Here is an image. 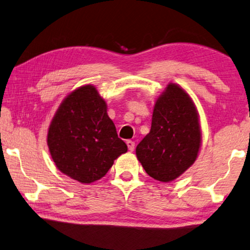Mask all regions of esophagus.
<instances>
[{"instance_id": "esophagus-1", "label": "esophagus", "mask_w": 250, "mask_h": 250, "mask_svg": "<svg viewBox=\"0 0 250 250\" xmlns=\"http://www.w3.org/2000/svg\"><path fill=\"white\" fill-rule=\"evenodd\" d=\"M126 146H128V149L130 151H133L134 150V142L132 140H126Z\"/></svg>"}]
</instances>
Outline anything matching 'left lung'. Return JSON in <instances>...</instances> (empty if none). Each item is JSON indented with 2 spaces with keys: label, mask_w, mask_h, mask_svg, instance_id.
<instances>
[{
  "label": "left lung",
  "mask_w": 250,
  "mask_h": 250,
  "mask_svg": "<svg viewBox=\"0 0 250 250\" xmlns=\"http://www.w3.org/2000/svg\"><path fill=\"white\" fill-rule=\"evenodd\" d=\"M200 137L195 104L171 83L156 102L151 129L137 146V157L153 179L171 181L195 162Z\"/></svg>",
  "instance_id": "left-lung-1"
}]
</instances>
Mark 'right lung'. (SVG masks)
<instances>
[{"label":"right lung","mask_w":250,"mask_h":250,"mask_svg":"<svg viewBox=\"0 0 250 250\" xmlns=\"http://www.w3.org/2000/svg\"><path fill=\"white\" fill-rule=\"evenodd\" d=\"M47 146L58 169L82 184L101 179L128 150L92 85L81 86L64 99L51 122Z\"/></svg>","instance_id":"1"}]
</instances>
